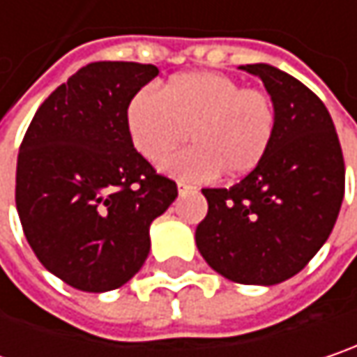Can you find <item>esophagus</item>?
Instances as JSON below:
<instances>
[{"label":"esophagus","instance_id":"34e87169","mask_svg":"<svg viewBox=\"0 0 357 357\" xmlns=\"http://www.w3.org/2000/svg\"><path fill=\"white\" fill-rule=\"evenodd\" d=\"M176 187H178V192H181V195H185V192H191L192 189H195V187L187 185V183H183V181H178V183H176Z\"/></svg>","mask_w":357,"mask_h":357}]
</instances>
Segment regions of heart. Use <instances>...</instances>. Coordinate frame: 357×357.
Here are the masks:
<instances>
[{"label":"heart","mask_w":357,"mask_h":357,"mask_svg":"<svg viewBox=\"0 0 357 357\" xmlns=\"http://www.w3.org/2000/svg\"><path fill=\"white\" fill-rule=\"evenodd\" d=\"M128 132L148 162L160 165L191 136L195 148L172 158L166 170L207 178L221 172L240 178L266 158L276 132V109L266 91L243 87L213 70L183 73L160 95L138 91L128 105Z\"/></svg>","instance_id":"heart-1"}]
</instances>
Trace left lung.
I'll return each mask as SVG.
<instances>
[{
	"instance_id": "obj_1",
	"label": "left lung",
	"mask_w": 357,
	"mask_h": 357,
	"mask_svg": "<svg viewBox=\"0 0 357 357\" xmlns=\"http://www.w3.org/2000/svg\"><path fill=\"white\" fill-rule=\"evenodd\" d=\"M276 109L266 158L229 189H203L207 215L195 242L205 262L240 284H278L329 238L345 192L340 138L323 101L289 73L245 64Z\"/></svg>"
}]
</instances>
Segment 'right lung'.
Masks as SVG:
<instances>
[{
  "instance_id": "right-lung-1",
  "label": "right lung",
  "mask_w": 357,
  "mask_h": 357,
  "mask_svg": "<svg viewBox=\"0 0 357 357\" xmlns=\"http://www.w3.org/2000/svg\"><path fill=\"white\" fill-rule=\"evenodd\" d=\"M156 75L154 64H87L44 99L22 140V229L42 266L73 289L126 284L148 258L150 223L178 195L134 148L126 121Z\"/></svg>"
}]
</instances>
